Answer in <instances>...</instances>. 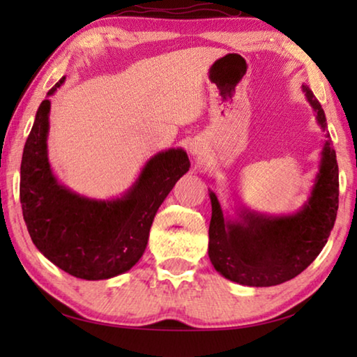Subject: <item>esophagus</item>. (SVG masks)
Segmentation results:
<instances>
[{
    "instance_id": "obj_1",
    "label": "esophagus",
    "mask_w": 357,
    "mask_h": 357,
    "mask_svg": "<svg viewBox=\"0 0 357 357\" xmlns=\"http://www.w3.org/2000/svg\"><path fill=\"white\" fill-rule=\"evenodd\" d=\"M189 151L193 155H198V154H202V146L198 143H190Z\"/></svg>"
}]
</instances>
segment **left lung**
Instances as JSON below:
<instances>
[{"label":"left lung","mask_w":357,"mask_h":357,"mask_svg":"<svg viewBox=\"0 0 357 357\" xmlns=\"http://www.w3.org/2000/svg\"><path fill=\"white\" fill-rule=\"evenodd\" d=\"M307 102L315 112L326 140L310 197L293 214L271 215L236 208L223 217L217 195L209 190V259L225 279L247 287H274L299 275L328 243L338 209V165L329 140L324 110L307 84Z\"/></svg>","instance_id":"1"}]
</instances>
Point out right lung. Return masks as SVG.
<instances>
[{
	"label": "right lung",
	"instance_id": "1",
	"mask_svg": "<svg viewBox=\"0 0 357 357\" xmlns=\"http://www.w3.org/2000/svg\"><path fill=\"white\" fill-rule=\"evenodd\" d=\"M36 113L23 148L20 203L29 236L45 258L64 273L84 280L112 279L138 263L146 249L157 209L189 172L190 162L181 148L154 154L123 195L112 200L83 197L63 185L48 162L50 96Z\"/></svg>",
	"mask_w": 357,
	"mask_h": 357
}]
</instances>
